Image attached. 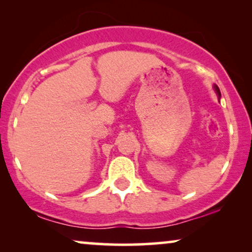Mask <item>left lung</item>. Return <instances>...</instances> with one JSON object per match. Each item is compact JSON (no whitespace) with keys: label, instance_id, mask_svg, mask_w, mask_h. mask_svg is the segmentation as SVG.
<instances>
[{"label":"left lung","instance_id":"1","mask_svg":"<svg viewBox=\"0 0 252 252\" xmlns=\"http://www.w3.org/2000/svg\"><path fill=\"white\" fill-rule=\"evenodd\" d=\"M215 91H216V93H217V95H218V97H219V98L221 97V94H220V91H219L218 86H217V85H215Z\"/></svg>","mask_w":252,"mask_h":252}]
</instances>
